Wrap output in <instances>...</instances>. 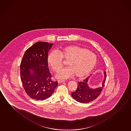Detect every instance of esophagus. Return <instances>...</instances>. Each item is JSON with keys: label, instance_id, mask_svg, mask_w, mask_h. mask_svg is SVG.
<instances>
[{"label": "esophagus", "instance_id": "34e87169", "mask_svg": "<svg viewBox=\"0 0 131 131\" xmlns=\"http://www.w3.org/2000/svg\"><path fill=\"white\" fill-rule=\"evenodd\" d=\"M65 80H58V83H63V82H64Z\"/></svg>", "mask_w": 131, "mask_h": 131}]
</instances>
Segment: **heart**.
Masks as SVG:
<instances>
[{"instance_id":"b5f03b06","label":"heart","mask_w":131,"mask_h":131,"mask_svg":"<svg viewBox=\"0 0 131 131\" xmlns=\"http://www.w3.org/2000/svg\"><path fill=\"white\" fill-rule=\"evenodd\" d=\"M62 59L68 61V67L58 72L56 77L61 79L69 78L74 75L83 78L90 73L97 62V57L88 48L78 45H69L58 51H52L48 54L47 61L52 70L57 72L63 65Z\"/></svg>"}]
</instances>
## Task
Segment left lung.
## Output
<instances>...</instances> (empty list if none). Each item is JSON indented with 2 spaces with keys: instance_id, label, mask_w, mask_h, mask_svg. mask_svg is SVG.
<instances>
[{
  "instance_id": "left-lung-1",
  "label": "left lung",
  "mask_w": 131,
  "mask_h": 131,
  "mask_svg": "<svg viewBox=\"0 0 131 131\" xmlns=\"http://www.w3.org/2000/svg\"><path fill=\"white\" fill-rule=\"evenodd\" d=\"M104 79L102 83V87L96 89H91L88 86V81L89 77L79 82L76 90L72 93V96L77 101L81 103H88L97 99L100 94L104 86L106 80V73H104Z\"/></svg>"
}]
</instances>
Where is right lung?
Instances as JSON below:
<instances>
[{"instance_id": "add662e5", "label": "right lung", "mask_w": 131, "mask_h": 131, "mask_svg": "<svg viewBox=\"0 0 131 131\" xmlns=\"http://www.w3.org/2000/svg\"><path fill=\"white\" fill-rule=\"evenodd\" d=\"M52 45L45 42L34 43L25 51L21 62L23 88L29 97L37 100L50 97L58 85L57 81L51 79L47 61L48 51Z\"/></svg>"}]
</instances>
